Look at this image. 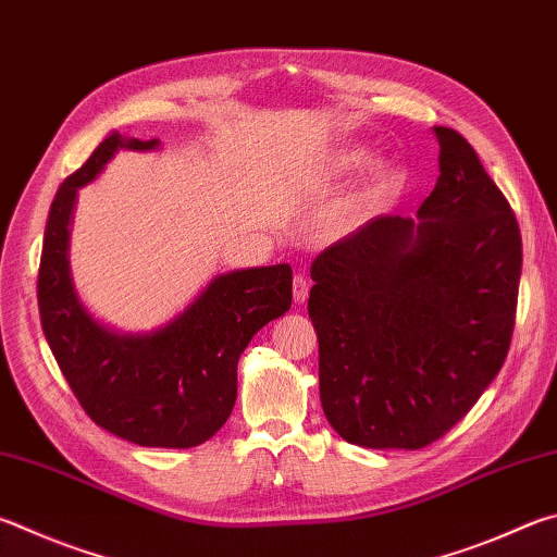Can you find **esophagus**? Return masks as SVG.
<instances>
[{
  "mask_svg": "<svg viewBox=\"0 0 557 557\" xmlns=\"http://www.w3.org/2000/svg\"><path fill=\"white\" fill-rule=\"evenodd\" d=\"M309 280L301 275V272H297L295 280H292V297H295L297 305H305L307 297H309Z\"/></svg>",
  "mask_w": 557,
  "mask_h": 557,
  "instance_id": "34e87169",
  "label": "esophagus"
}]
</instances>
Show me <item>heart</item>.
Here are the masks:
<instances>
[{
	"label": "heart",
	"mask_w": 557,
	"mask_h": 557,
	"mask_svg": "<svg viewBox=\"0 0 557 557\" xmlns=\"http://www.w3.org/2000/svg\"><path fill=\"white\" fill-rule=\"evenodd\" d=\"M362 160H366V150L358 146H346V148L336 150V156L329 160L326 173L329 175L350 173V170H356ZM401 182H404V168L399 165V160H394V158L375 160V163L370 165L366 185H362L358 189V195L348 201V207L343 214L356 216V214H366V211L387 205V201L399 191Z\"/></svg>",
	"instance_id": "heart-1"
}]
</instances>
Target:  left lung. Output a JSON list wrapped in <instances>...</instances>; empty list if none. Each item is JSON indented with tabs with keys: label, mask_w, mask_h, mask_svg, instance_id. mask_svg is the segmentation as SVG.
<instances>
[{
	"label": "left lung",
	"mask_w": 557,
	"mask_h": 557,
	"mask_svg": "<svg viewBox=\"0 0 557 557\" xmlns=\"http://www.w3.org/2000/svg\"><path fill=\"white\" fill-rule=\"evenodd\" d=\"M433 134L441 175L419 221L377 216L311 262L321 407L352 446L438 441L509 352L519 221L468 140Z\"/></svg>",
	"instance_id": "1"
}]
</instances>
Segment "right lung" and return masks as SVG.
Wrapping results in <instances>:
<instances>
[{
  "label": "right lung",
  "instance_id": "obj_1",
  "mask_svg": "<svg viewBox=\"0 0 557 557\" xmlns=\"http://www.w3.org/2000/svg\"><path fill=\"white\" fill-rule=\"evenodd\" d=\"M160 140L109 134L58 187L38 268L46 341L87 417L148 448H191L224 426L236 404V368L250 338L292 307V268L234 270L209 282L191 305L150 333L102 326L77 299L67 265L77 189L119 148L153 150Z\"/></svg>",
  "mask_w": 557,
  "mask_h": 557
}]
</instances>
